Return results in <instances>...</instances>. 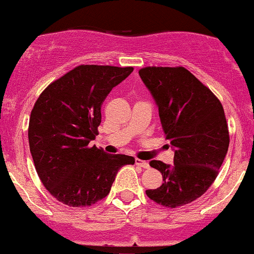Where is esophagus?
<instances>
[{"instance_id": "obj_1", "label": "esophagus", "mask_w": 254, "mask_h": 254, "mask_svg": "<svg viewBox=\"0 0 254 254\" xmlns=\"http://www.w3.org/2000/svg\"><path fill=\"white\" fill-rule=\"evenodd\" d=\"M135 163H136V165H138V167H142V168H145V169H148L149 168V164L146 161H142V159H137L136 158L135 159Z\"/></svg>"}]
</instances>
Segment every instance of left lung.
Masks as SVG:
<instances>
[{
	"label": "left lung",
	"instance_id": "left-lung-1",
	"mask_svg": "<svg viewBox=\"0 0 254 254\" xmlns=\"http://www.w3.org/2000/svg\"><path fill=\"white\" fill-rule=\"evenodd\" d=\"M138 75L158 107L162 129L174 151V164L149 162L162 173L163 184L146 194L164 207L188 204L210 188L228 153L224 108L183 66H147Z\"/></svg>",
	"mask_w": 254,
	"mask_h": 254
}]
</instances>
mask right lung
I'll return each mask as SVG.
<instances>
[{
  "mask_svg": "<svg viewBox=\"0 0 254 254\" xmlns=\"http://www.w3.org/2000/svg\"><path fill=\"white\" fill-rule=\"evenodd\" d=\"M132 66L79 65L50 84L29 120V146L39 178L53 197L70 207L91 205L111 191L127 154H108L90 142L98 135L101 107Z\"/></svg>",
  "mask_w": 254,
  "mask_h": 254,
  "instance_id": "right-lung-1",
  "label": "right lung"
}]
</instances>
